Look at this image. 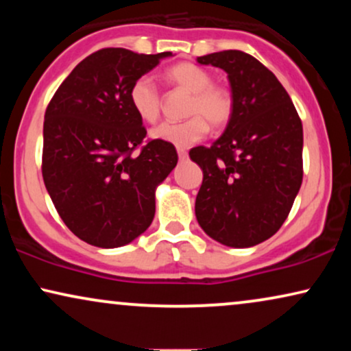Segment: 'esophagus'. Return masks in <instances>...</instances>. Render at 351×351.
<instances>
[{
	"instance_id": "1",
	"label": "esophagus",
	"mask_w": 351,
	"mask_h": 351,
	"mask_svg": "<svg viewBox=\"0 0 351 351\" xmlns=\"http://www.w3.org/2000/svg\"><path fill=\"white\" fill-rule=\"evenodd\" d=\"M177 155H179L180 160H185V158L189 156V153H186L185 148H177Z\"/></svg>"
}]
</instances>
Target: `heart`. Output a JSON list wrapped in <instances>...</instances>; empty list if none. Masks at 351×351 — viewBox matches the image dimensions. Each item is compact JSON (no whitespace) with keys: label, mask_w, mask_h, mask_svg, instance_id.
Returning <instances> with one entry per match:
<instances>
[{"label":"heart","mask_w":351,"mask_h":351,"mask_svg":"<svg viewBox=\"0 0 351 351\" xmlns=\"http://www.w3.org/2000/svg\"><path fill=\"white\" fill-rule=\"evenodd\" d=\"M172 84L191 94L186 105L189 119L182 123H161L152 131L160 142L185 148L203 141L209 132V123L215 129L225 128L234 112V99L228 88L213 83V76L201 66L180 62L166 70ZM129 104L142 121L156 123L161 114V94L152 76L143 75L131 84Z\"/></svg>","instance_id":"1"}]
</instances>
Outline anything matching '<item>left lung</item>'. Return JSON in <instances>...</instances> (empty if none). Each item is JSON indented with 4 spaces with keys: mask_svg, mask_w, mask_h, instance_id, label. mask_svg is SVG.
Returning a JSON list of instances; mask_svg holds the SVG:
<instances>
[{
    "mask_svg": "<svg viewBox=\"0 0 351 351\" xmlns=\"http://www.w3.org/2000/svg\"><path fill=\"white\" fill-rule=\"evenodd\" d=\"M196 60L227 71L234 99L222 136L190 150L203 169L196 219L225 246H256L281 228L300 190L302 121L289 94L256 57L230 49Z\"/></svg>",
    "mask_w": 351,
    "mask_h": 351,
    "instance_id": "left-lung-1",
    "label": "left lung"
}]
</instances>
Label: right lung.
Segmentation results:
<instances>
[{
    "instance_id": "right-lung-1",
    "label": "right lung",
    "mask_w": 351,
    "mask_h": 351,
    "mask_svg": "<svg viewBox=\"0 0 351 351\" xmlns=\"http://www.w3.org/2000/svg\"><path fill=\"white\" fill-rule=\"evenodd\" d=\"M172 52L105 47L86 57L56 90L43 128V180L70 232L97 247L134 241L155 217V190L177 165L129 104V89ZM139 148L136 154L135 150Z\"/></svg>"
}]
</instances>
